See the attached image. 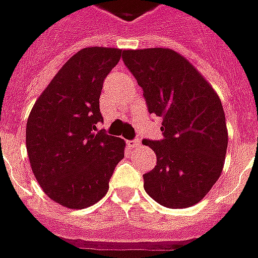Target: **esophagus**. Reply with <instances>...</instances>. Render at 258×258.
I'll use <instances>...</instances> for the list:
<instances>
[{"instance_id": "obj_1", "label": "esophagus", "mask_w": 258, "mask_h": 258, "mask_svg": "<svg viewBox=\"0 0 258 258\" xmlns=\"http://www.w3.org/2000/svg\"><path fill=\"white\" fill-rule=\"evenodd\" d=\"M127 145L130 148H140L141 147V141L140 140H131V141H127Z\"/></svg>"}]
</instances>
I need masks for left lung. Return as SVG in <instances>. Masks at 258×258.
I'll return each mask as SVG.
<instances>
[{"instance_id":"left-lung-1","label":"left lung","mask_w":258,"mask_h":258,"mask_svg":"<svg viewBox=\"0 0 258 258\" xmlns=\"http://www.w3.org/2000/svg\"><path fill=\"white\" fill-rule=\"evenodd\" d=\"M123 61L144 91L148 111L162 117L156 166L144 188L156 203L187 208L208 194L222 172L228 130L221 99L204 77L170 48L124 50Z\"/></svg>"}]
</instances>
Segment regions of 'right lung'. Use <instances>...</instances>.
<instances>
[{"instance_id": "obj_1", "label": "right lung", "mask_w": 258, "mask_h": 258, "mask_svg": "<svg viewBox=\"0 0 258 258\" xmlns=\"http://www.w3.org/2000/svg\"><path fill=\"white\" fill-rule=\"evenodd\" d=\"M120 48L86 47L74 54L36 100L26 124L32 172L48 198L71 210L104 197L125 142L98 130L99 98Z\"/></svg>"}]
</instances>
